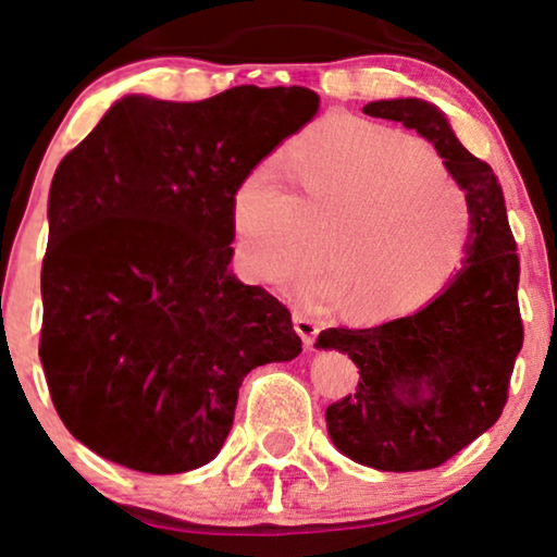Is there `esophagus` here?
<instances>
[{"label": "esophagus", "instance_id": "1", "mask_svg": "<svg viewBox=\"0 0 557 557\" xmlns=\"http://www.w3.org/2000/svg\"><path fill=\"white\" fill-rule=\"evenodd\" d=\"M293 325H295V331L300 333L302 344L313 346L318 331H321V325H318L315 318H310L308 313H302V310H295V313H293Z\"/></svg>", "mask_w": 557, "mask_h": 557}]
</instances>
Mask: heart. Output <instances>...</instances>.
Listing matches in <instances>:
<instances>
[{
  "label": "heart",
  "instance_id": "b5f03b06",
  "mask_svg": "<svg viewBox=\"0 0 557 557\" xmlns=\"http://www.w3.org/2000/svg\"><path fill=\"white\" fill-rule=\"evenodd\" d=\"M283 170L262 162L234 190V226L251 272L287 287L321 270L323 298L364 321L412 313L446 290L469 257L471 209L425 143L331 116L310 127Z\"/></svg>",
  "mask_w": 557,
  "mask_h": 557
}]
</instances>
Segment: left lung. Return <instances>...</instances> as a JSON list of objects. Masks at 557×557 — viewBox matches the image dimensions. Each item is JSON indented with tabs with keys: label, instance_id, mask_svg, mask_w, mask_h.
<instances>
[{
	"label": "left lung",
	"instance_id": "obj_1",
	"mask_svg": "<svg viewBox=\"0 0 557 557\" xmlns=\"http://www.w3.org/2000/svg\"><path fill=\"white\" fill-rule=\"evenodd\" d=\"M361 111L433 143L471 209L469 257L438 298L372 329H325L315 341L359 367L354 395L325 410L341 454L380 471H425L486 433L507 405L524 341L520 257L494 170L458 143L433 103L392 99Z\"/></svg>",
	"mask_w": 557,
	"mask_h": 557
}]
</instances>
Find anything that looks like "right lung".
<instances>
[{
	"mask_svg": "<svg viewBox=\"0 0 557 557\" xmlns=\"http://www.w3.org/2000/svg\"><path fill=\"white\" fill-rule=\"evenodd\" d=\"M306 86L127 96L65 154L48 201L40 361L58 414L143 473L209 463L242 380L302 351L290 310L228 272L234 190L310 122Z\"/></svg>",
	"mask_w": 557,
	"mask_h": 557,
	"instance_id": "right-lung-1",
	"label": "right lung"
}]
</instances>
